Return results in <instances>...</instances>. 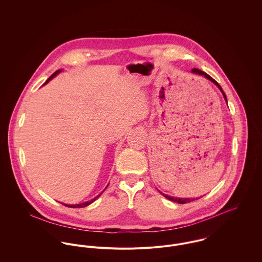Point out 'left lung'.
I'll return each mask as SVG.
<instances>
[{
    "mask_svg": "<svg viewBox=\"0 0 262 262\" xmlns=\"http://www.w3.org/2000/svg\"><path fill=\"white\" fill-rule=\"evenodd\" d=\"M194 73H196V74H200V75H204L206 78H208L209 80H211L212 82H214L218 88H220V90L222 91V93H223V95H224V98L226 99V101H227V98H226V95H225V93H224V91L222 90V88L221 86L219 85V83L217 82V81H215L210 75H208L207 73H205L204 71L202 70H200V69H197V68H194L193 70H192ZM167 199H169V200H171V201H174V202H177V203L179 204H186V203H190V202H192V201H195V200H197V199H199V198H196V199H189V198H174V197H171V196H168V195H164Z\"/></svg>",
    "mask_w": 262,
    "mask_h": 262,
    "instance_id": "obj_1",
    "label": "left lung"
}]
</instances>
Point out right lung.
I'll return each mask as SVG.
<instances>
[{
	"mask_svg": "<svg viewBox=\"0 0 262 262\" xmlns=\"http://www.w3.org/2000/svg\"><path fill=\"white\" fill-rule=\"evenodd\" d=\"M60 71H61V70H57V71H55V72H54V73H53V74H52V75H51V76H50V77H49V78L46 80V82H45V83H47V82H48L50 79H52L54 76H56V75L58 74ZM100 195H101V194H99V195H98L97 197H95L94 199H92V200H90V201H88V202H84V203L77 204V205H66V204H63V205L67 206V207H70V208H83V207H86V206H88L89 204H91L92 202H94V201H95V200H96V199H97V198H98Z\"/></svg>",
	"mask_w": 262,
	"mask_h": 262,
	"instance_id": "obj_1",
	"label": "right lung"
}]
</instances>
